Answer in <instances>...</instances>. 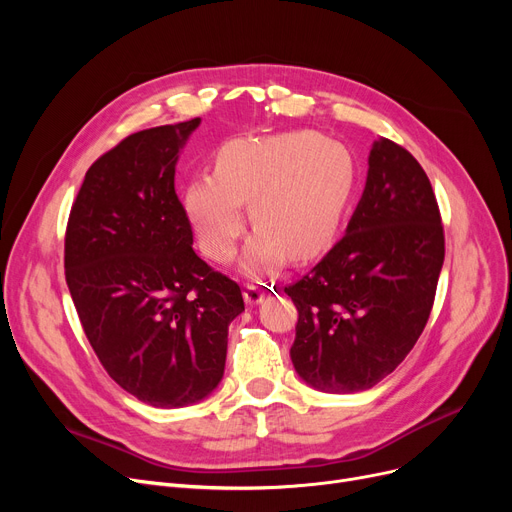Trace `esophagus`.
I'll return each instance as SVG.
<instances>
[{
    "mask_svg": "<svg viewBox=\"0 0 512 512\" xmlns=\"http://www.w3.org/2000/svg\"><path fill=\"white\" fill-rule=\"evenodd\" d=\"M245 303L247 305H259V303H263V299H265V292L259 288V286H255V284H247L245 286Z\"/></svg>",
    "mask_w": 512,
    "mask_h": 512,
    "instance_id": "obj_1",
    "label": "esophagus"
}]
</instances>
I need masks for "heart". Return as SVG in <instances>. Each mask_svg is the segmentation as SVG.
I'll list each match as a JSON object with an SVG mask.
<instances>
[{
	"label": "heart",
	"mask_w": 512,
	"mask_h": 512,
	"mask_svg": "<svg viewBox=\"0 0 512 512\" xmlns=\"http://www.w3.org/2000/svg\"><path fill=\"white\" fill-rule=\"evenodd\" d=\"M357 184L355 159L344 145L313 130H292L226 143L215 170L193 176L184 211L213 261H228L247 228L257 226L242 255L253 278L280 272L288 255L307 261L338 234Z\"/></svg>",
	"instance_id": "1"
}]
</instances>
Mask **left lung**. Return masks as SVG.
I'll use <instances>...</instances> for the list:
<instances>
[{"mask_svg": "<svg viewBox=\"0 0 512 512\" xmlns=\"http://www.w3.org/2000/svg\"><path fill=\"white\" fill-rule=\"evenodd\" d=\"M346 234L284 292L297 305L290 359L315 390L373 388L421 336L444 263L440 209L419 161L380 137Z\"/></svg>", "mask_w": 512, "mask_h": 512, "instance_id": "1", "label": "left lung"}]
</instances>
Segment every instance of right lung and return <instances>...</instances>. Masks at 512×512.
Returning a JSON list of instances; mask_svg holds the SVG:
<instances>
[{"mask_svg":"<svg viewBox=\"0 0 512 512\" xmlns=\"http://www.w3.org/2000/svg\"><path fill=\"white\" fill-rule=\"evenodd\" d=\"M201 118L134 132L89 168L66 230V282L110 378L157 409L207 398L222 382L236 282L193 251L174 191Z\"/></svg>","mask_w":512,"mask_h":512,"instance_id":"obj_1","label":"right lung"}]
</instances>
